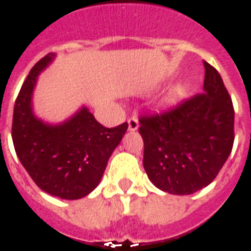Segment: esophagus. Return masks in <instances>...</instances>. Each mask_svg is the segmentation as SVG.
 I'll return each instance as SVG.
<instances>
[{
  "mask_svg": "<svg viewBox=\"0 0 251 251\" xmlns=\"http://www.w3.org/2000/svg\"><path fill=\"white\" fill-rule=\"evenodd\" d=\"M127 127H129V130H137L138 129V121L136 117H130L129 120H127Z\"/></svg>",
  "mask_w": 251,
  "mask_h": 251,
  "instance_id": "obj_1",
  "label": "esophagus"
}]
</instances>
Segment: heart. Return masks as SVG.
<instances>
[{"label": "heart", "instance_id": "heart-1", "mask_svg": "<svg viewBox=\"0 0 251 251\" xmlns=\"http://www.w3.org/2000/svg\"><path fill=\"white\" fill-rule=\"evenodd\" d=\"M183 94V88H178V89H175V96H179Z\"/></svg>", "mask_w": 251, "mask_h": 251}]
</instances>
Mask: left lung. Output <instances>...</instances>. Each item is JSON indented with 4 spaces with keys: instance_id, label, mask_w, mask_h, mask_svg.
<instances>
[{
    "instance_id": "obj_1",
    "label": "left lung",
    "mask_w": 251,
    "mask_h": 251,
    "mask_svg": "<svg viewBox=\"0 0 251 251\" xmlns=\"http://www.w3.org/2000/svg\"><path fill=\"white\" fill-rule=\"evenodd\" d=\"M204 92L140 115L143 164L156 187L192 194L208 186L234 145V106L219 72L204 61Z\"/></svg>"
}]
</instances>
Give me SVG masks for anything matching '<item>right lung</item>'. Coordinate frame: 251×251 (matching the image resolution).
<instances>
[{"instance_id": "1", "label": "right lung", "mask_w": 251, "mask_h": 251, "mask_svg": "<svg viewBox=\"0 0 251 251\" xmlns=\"http://www.w3.org/2000/svg\"><path fill=\"white\" fill-rule=\"evenodd\" d=\"M52 57L49 52L39 59L23 84L15 101L12 140L19 160L43 192L62 200H78L99 185L127 124L106 127L85 107L59 126L36 120L31 95L36 76Z\"/></svg>"}]
</instances>
